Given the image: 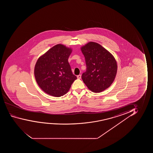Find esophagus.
Returning a JSON list of instances; mask_svg holds the SVG:
<instances>
[{"instance_id": "34e87169", "label": "esophagus", "mask_w": 153, "mask_h": 153, "mask_svg": "<svg viewBox=\"0 0 153 153\" xmlns=\"http://www.w3.org/2000/svg\"><path fill=\"white\" fill-rule=\"evenodd\" d=\"M77 77L78 79H81L82 76H81V75H78L77 76Z\"/></svg>"}]
</instances>
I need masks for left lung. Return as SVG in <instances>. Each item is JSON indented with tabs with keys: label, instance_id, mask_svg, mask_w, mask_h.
Listing matches in <instances>:
<instances>
[{
	"label": "left lung",
	"instance_id": "obj_1",
	"mask_svg": "<svg viewBox=\"0 0 153 153\" xmlns=\"http://www.w3.org/2000/svg\"><path fill=\"white\" fill-rule=\"evenodd\" d=\"M86 61L87 70L82 78L92 92L98 93L109 88L115 79L117 65L111 53L94 42L81 47Z\"/></svg>",
	"mask_w": 153,
	"mask_h": 153
}]
</instances>
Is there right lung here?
<instances>
[{"label": "right lung", "mask_w": 153, "mask_h": 153, "mask_svg": "<svg viewBox=\"0 0 153 153\" xmlns=\"http://www.w3.org/2000/svg\"><path fill=\"white\" fill-rule=\"evenodd\" d=\"M71 52V48L57 44L36 61L34 70L36 82L47 94L55 97L63 96L77 79L68 61Z\"/></svg>", "instance_id": "1"}]
</instances>
